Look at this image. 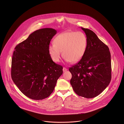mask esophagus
Returning a JSON list of instances; mask_svg holds the SVG:
<instances>
[{
	"instance_id": "1",
	"label": "esophagus",
	"mask_w": 124,
	"mask_h": 124,
	"mask_svg": "<svg viewBox=\"0 0 124 124\" xmlns=\"http://www.w3.org/2000/svg\"><path fill=\"white\" fill-rule=\"evenodd\" d=\"M67 70H68V69H67V68H65V67H64V68H63V71L64 72H65L67 71Z\"/></svg>"
}]
</instances>
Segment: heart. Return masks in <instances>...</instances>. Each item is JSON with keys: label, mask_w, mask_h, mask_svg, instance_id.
<instances>
[{"label": "heart", "mask_w": 124, "mask_h": 124, "mask_svg": "<svg viewBox=\"0 0 124 124\" xmlns=\"http://www.w3.org/2000/svg\"><path fill=\"white\" fill-rule=\"evenodd\" d=\"M87 44V38L83 32H65L56 37L54 43L49 45L48 54L53 61L59 62L63 51V56L67 61L76 63L83 57Z\"/></svg>", "instance_id": "b5f03b06"}]
</instances>
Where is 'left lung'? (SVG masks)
Masks as SVG:
<instances>
[{"mask_svg": "<svg viewBox=\"0 0 124 124\" xmlns=\"http://www.w3.org/2000/svg\"><path fill=\"white\" fill-rule=\"evenodd\" d=\"M81 28L86 35L87 47L82 59L69 68L70 83L78 95L90 99L100 95L110 83L111 55L108 47L93 31Z\"/></svg>", "mask_w": 124, "mask_h": 124, "instance_id": "left-lung-1", "label": "left lung"}]
</instances>
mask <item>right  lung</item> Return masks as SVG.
<instances>
[{
	"mask_svg": "<svg viewBox=\"0 0 124 124\" xmlns=\"http://www.w3.org/2000/svg\"><path fill=\"white\" fill-rule=\"evenodd\" d=\"M57 31L45 28L34 31L17 45L12 59L11 77L27 97L41 100L49 97L63 74V67L53 61L48 48Z\"/></svg>",
	"mask_w": 124,
	"mask_h": 124,
	"instance_id": "right-lung-1",
	"label": "right lung"
}]
</instances>
